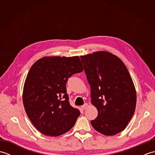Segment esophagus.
Here are the masks:
<instances>
[{"mask_svg": "<svg viewBox=\"0 0 155 155\" xmlns=\"http://www.w3.org/2000/svg\"><path fill=\"white\" fill-rule=\"evenodd\" d=\"M87 107H88V104L87 103H85L84 105H83V106L81 107V108H82V109L84 110V109H86Z\"/></svg>", "mask_w": 155, "mask_h": 155, "instance_id": "obj_1", "label": "esophagus"}]
</instances>
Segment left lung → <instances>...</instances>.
Wrapping results in <instances>:
<instances>
[{"mask_svg": "<svg viewBox=\"0 0 155 155\" xmlns=\"http://www.w3.org/2000/svg\"><path fill=\"white\" fill-rule=\"evenodd\" d=\"M81 58L91 86V103L98 110L91 123L98 133L114 135L125 129L135 110L132 78L123 62L110 52L98 51Z\"/></svg>", "mask_w": 155, "mask_h": 155, "instance_id": "left-lung-1", "label": "left lung"}]
</instances>
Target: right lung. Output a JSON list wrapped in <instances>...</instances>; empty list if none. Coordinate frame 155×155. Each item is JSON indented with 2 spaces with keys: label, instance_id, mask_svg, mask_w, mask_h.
I'll return each mask as SVG.
<instances>
[{
  "label": "right lung",
  "instance_id": "right-lung-1",
  "mask_svg": "<svg viewBox=\"0 0 155 155\" xmlns=\"http://www.w3.org/2000/svg\"><path fill=\"white\" fill-rule=\"evenodd\" d=\"M83 71L77 56L46 57L32 66L25 82L22 101L39 132L57 137L74 126L81 113L69 103L66 84L72 74Z\"/></svg>",
  "mask_w": 155,
  "mask_h": 155
}]
</instances>
